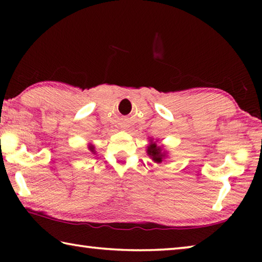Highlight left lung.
<instances>
[{
  "label": "left lung",
  "instance_id": "obj_1",
  "mask_svg": "<svg viewBox=\"0 0 262 262\" xmlns=\"http://www.w3.org/2000/svg\"><path fill=\"white\" fill-rule=\"evenodd\" d=\"M147 152L149 155V157L152 158V161L155 163H162L163 159L166 157V154L162 152L161 147H158V145L156 143H154V142L150 143Z\"/></svg>",
  "mask_w": 262,
  "mask_h": 262
}]
</instances>
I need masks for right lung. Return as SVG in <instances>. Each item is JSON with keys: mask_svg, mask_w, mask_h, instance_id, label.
I'll return each instance as SVG.
<instances>
[{"mask_svg": "<svg viewBox=\"0 0 262 262\" xmlns=\"http://www.w3.org/2000/svg\"><path fill=\"white\" fill-rule=\"evenodd\" d=\"M89 150H90V151H91V152H94V154H96V152H95V147H94V145H92V144H90V145H89Z\"/></svg>", "mask_w": 262, "mask_h": 262, "instance_id": "obj_1", "label": "right lung"}]
</instances>
